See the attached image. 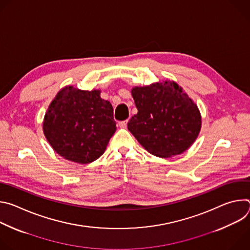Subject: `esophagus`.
<instances>
[{
  "instance_id": "1",
  "label": "esophagus",
  "mask_w": 250,
  "mask_h": 250,
  "mask_svg": "<svg viewBox=\"0 0 250 250\" xmlns=\"http://www.w3.org/2000/svg\"><path fill=\"white\" fill-rule=\"evenodd\" d=\"M126 125H127V121H123V122L119 123V126L122 128H125Z\"/></svg>"
}]
</instances>
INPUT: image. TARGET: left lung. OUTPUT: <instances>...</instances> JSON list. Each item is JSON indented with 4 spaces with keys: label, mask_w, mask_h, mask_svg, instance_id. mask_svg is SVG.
I'll return each instance as SVG.
<instances>
[{
    "label": "left lung",
    "mask_w": 250,
    "mask_h": 250,
    "mask_svg": "<svg viewBox=\"0 0 250 250\" xmlns=\"http://www.w3.org/2000/svg\"><path fill=\"white\" fill-rule=\"evenodd\" d=\"M131 96L137 109L128 130L152 155L170 158L186 151L197 139L202 117L198 105L174 81L135 86Z\"/></svg>",
    "instance_id": "left-lung-1"
}]
</instances>
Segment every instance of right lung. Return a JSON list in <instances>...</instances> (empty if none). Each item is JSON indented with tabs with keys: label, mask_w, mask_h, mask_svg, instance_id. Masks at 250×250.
<instances>
[{
	"label": "right lung",
	"mask_w": 250,
	"mask_h": 250,
	"mask_svg": "<svg viewBox=\"0 0 250 250\" xmlns=\"http://www.w3.org/2000/svg\"><path fill=\"white\" fill-rule=\"evenodd\" d=\"M101 90H80L68 85L52 100L42 129L53 150L66 160L89 164L105 150L117 130L113 105Z\"/></svg>",
	"instance_id": "add662e5"
}]
</instances>
